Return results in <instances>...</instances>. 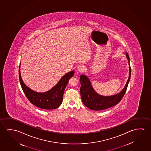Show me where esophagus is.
<instances>
[{
	"label": "esophagus",
	"instance_id": "esophagus-1",
	"mask_svg": "<svg viewBox=\"0 0 151 151\" xmlns=\"http://www.w3.org/2000/svg\"><path fill=\"white\" fill-rule=\"evenodd\" d=\"M85 70V67L83 65H79L77 68V71L79 72L80 73H81L82 72H84Z\"/></svg>",
	"mask_w": 151,
	"mask_h": 151
}]
</instances>
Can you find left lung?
I'll list each match as a JSON object with an SVG mask.
<instances>
[{"label":"left lung","instance_id":"left-lung-1","mask_svg":"<svg viewBox=\"0 0 151 151\" xmlns=\"http://www.w3.org/2000/svg\"><path fill=\"white\" fill-rule=\"evenodd\" d=\"M129 66V73L128 81L125 86L120 93L111 96L101 95L97 93L93 88L91 81L86 75L82 74L80 77L81 95L84 105L93 110H102L108 109L118 104L125 94L128 84L130 81L131 69L130 67V58L128 53L125 52Z\"/></svg>","mask_w":151,"mask_h":151}]
</instances>
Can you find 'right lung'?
Wrapping results in <instances>:
<instances>
[{"label": "right lung", "instance_id": "obj_1", "mask_svg": "<svg viewBox=\"0 0 151 151\" xmlns=\"http://www.w3.org/2000/svg\"><path fill=\"white\" fill-rule=\"evenodd\" d=\"M74 74V70L65 74L55 86L49 91L40 93L26 86L21 78L20 64L19 67L20 83L23 92L31 104L40 108L52 110L58 108L63 101V94L69 79Z\"/></svg>", "mask_w": 151, "mask_h": 151}]
</instances>
